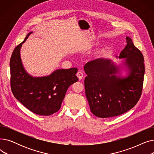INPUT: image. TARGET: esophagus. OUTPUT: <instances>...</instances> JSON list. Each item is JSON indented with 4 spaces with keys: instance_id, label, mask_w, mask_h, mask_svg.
I'll return each mask as SVG.
<instances>
[{
    "instance_id": "1",
    "label": "esophagus",
    "mask_w": 154,
    "mask_h": 154,
    "mask_svg": "<svg viewBox=\"0 0 154 154\" xmlns=\"http://www.w3.org/2000/svg\"><path fill=\"white\" fill-rule=\"evenodd\" d=\"M77 77L79 78V79H82L83 78V76H84V74L83 73L81 72V71H79L77 73Z\"/></svg>"
}]
</instances>
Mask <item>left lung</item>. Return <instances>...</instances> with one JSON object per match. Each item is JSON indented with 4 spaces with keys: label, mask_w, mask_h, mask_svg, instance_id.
<instances>
[{
    "label": "left lung",
    "mask_w": 154,
    "mask_h": 154,
    "mask_svg": "<svg viewBox=\"0 0 154 154\" xmlns=\"http://www.w3.org/2000/svg\"><path fill=\"white\" fill-rule=\"evenodd\" d=\"M127 45L116 56L125 59L127 75L121 77V67L109 59H97L84 66L85 95L90 109L96 117L109 118L120 116L133 108L142 91L145 73L144 59L132 40L126 37Z\"/></svg>",
    "instance_id": "obj_1"
}]
</instances>
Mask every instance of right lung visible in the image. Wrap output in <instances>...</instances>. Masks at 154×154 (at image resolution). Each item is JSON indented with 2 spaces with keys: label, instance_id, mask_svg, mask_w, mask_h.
<instances>
[{
  "label": "right lung",
  "instance_id": "obj_1",
  "mask_svg": "<svg viewBox=\"0 0 154 154\" xmlns=\"http://www.w3.org/2000/svg\"><path fill=\"white\" fill-rule=\"evenodd\" d=\"M16 47L10 60L11 86L15 97L34 114L51 116L57 112L70 85L78 81L77 69H57L51 74L33 77L24 69L20 48L29 36Z\"/></svg>",
  "mask_w": 154,
  "mask_h": 154
}]
</instances>
